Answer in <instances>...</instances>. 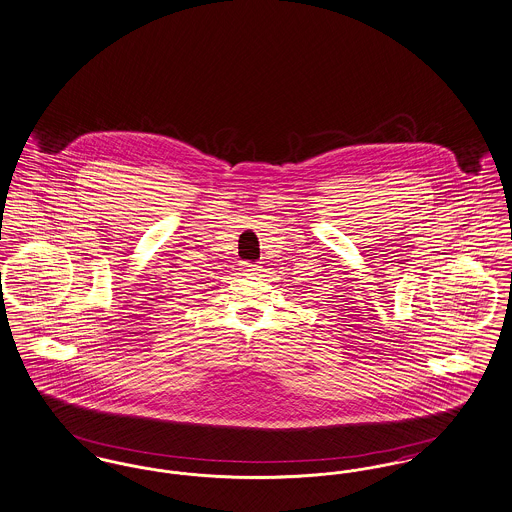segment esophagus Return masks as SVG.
<instances>
[{
	"label": "esophagus",
	"instance_id": "obj_1",
	"mask_svg": "<svg viewBox=\"0 0 512 512\" xmlns=\"http://www.w3.org/2000/svg\"><path fill=\"white\" fill-rule=\"evenodd\" d=\"M242 268H244V272L247 274H257V270H259V265H255V263H249V261H244L242 263Z\"/></svg>",
	"mask_w": 512,
	"mask_h": 512
}]
</instances>
